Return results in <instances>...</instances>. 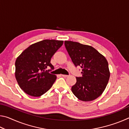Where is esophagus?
Masks as SVG:
<instances>
[{"instance_id": "esophagus-1", "label": "esophagus", "mask_w": 129, "mask_h": 129, "mask_svg": "<svg viewBox=\"0 0 129 129\" xmlns=\"http://www.w3.org/2000/svg\"><path fill=\"white\" fill-rule=\"evenodd\" d=\"M61 76H62V77H67L68 76V75H61Z\"/></svg>"}]
</instances>
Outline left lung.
Listing matches in <instances>:
<instances>
[{"mask_svg":"<svg viewBox=\"0 0 129 129\" xmlns=\"http://www.w3.org/2000/svg\"><path fill=\"white\" fill-rule=\"evenodd\" d=\"M64 44L73 64L82 68V76L76 77L72 91L81 101H93L102 94L108 84V62L92 47L72 41H65Z\"/></svg>","mask_w":129,"mask_h":129,"instance_id":"left-lung-1","label":"left lung"}]
</instances>
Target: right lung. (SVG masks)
Listing matches in <instances>:
<instances>
[{
  "label": "right lung",
  "instance_id": "obj_1",
  "mask_svg": "<svg viewBox=\"0 0 129 129\" xmlns=\"http://www.w3.org/2000/svg\"><path fill=\"white\" fill-rule=\"evenodd\" d=\"M63 41L44 40L30 45L16 58L15 77L20 88L33 97H40L49 90L56 76L49 73L54 69L52 57L62 46ZM51 70H45L48 67Z\"/></svg>",
  "mask_w": 129,
  "mask_h": 129
}]
</instances>
